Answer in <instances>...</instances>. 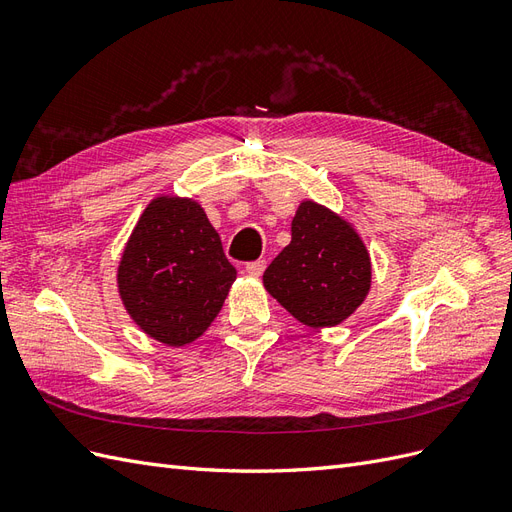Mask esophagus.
<instances>
[{
    "instance_id": "1",
    "label": "esophagus",
    "mask_w": 512,
    "mask_h": 512,
    "mask_svg": "<svg viewBox=\"0 0 512 512\" xmlns=\"http://www.w3.org/2000/svg\"><path fill=\"white\" fill-rule=\"evenodd\" d=\"M267 269V262L265 260H256V262H247L245 265V273L250 277H260L262 271Z\"/></svg>"
}]
</instances>
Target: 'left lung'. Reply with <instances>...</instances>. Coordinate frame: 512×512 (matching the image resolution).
Segmentation results:
<instances>
[{"label": "left lung", "instance_id": "8db88e82", "mask_svg": "<svg viewBox=\"0 0 512 512\" xmlns=\"http://www.w3.org/2000/svg\"><path fill=\"white\" fill-rule=\"evenodd\" d=\"M286 312L309 329H329L350 318L371 288V258L346 218L314 200H301L290 243L262 275Z\"/></svg>", "mask_w": 512, "mask_h": 512}]
</instances>
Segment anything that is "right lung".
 I'll return each instance as SVG.
<instances>
[{"mask_svg": "<svg viewBox=\"0 0 512 512\" xmlns=\"http://www.w3.org/2000/svg\"><path fill=\"white\" fill-rule=\"evenodd\" d=\"M237 269L194 198L160 194L138 218L117 265V292L147 337L181 348L203 335Z\"/></svg>", "mask_w": 512, "mask_h": 512, "instance_id": "add662e5", "label": "right lung"}]
</instances>
